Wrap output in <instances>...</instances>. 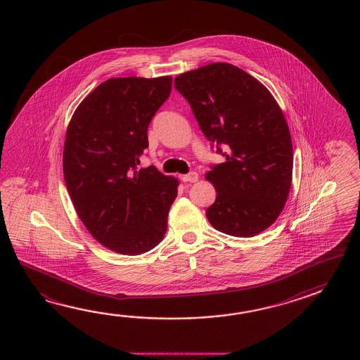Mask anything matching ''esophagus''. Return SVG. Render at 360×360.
<instances>
[{
    "label": "esophagus",
    "mask_w": 360,
    "mask_h": 360,
    "mask_svg": "<svg viewBox=\"0 0 360 360\" xmlns=\"http://www.w3.org/2000/svg\"><path fill=\"white\" fill-rule=\"evenodd\" d=\"M181 180H183L184 183H195L198 180V174L193 171V172H189L186 175H183Z\"/></svg>",
    "instance_id": "34e87169"
}]
</instances>
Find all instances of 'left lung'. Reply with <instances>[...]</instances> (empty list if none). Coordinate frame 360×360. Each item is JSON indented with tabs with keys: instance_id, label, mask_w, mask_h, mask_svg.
Returning a JSON list of instances; mask_svg holds the SVG:
<instances>
[{
	"instance_id": "1",
	"label": "left lung",
	"mask_w": 360,
	"mask_h": 360,
	"mask_svg": "<svg viewBox=\"0 0 360 360\" xmlns=\"http://www.w3.org/2000/svg\"><path fill=\"white\" fill-rule=\"evenodd\" d=\"M175 89L211 146L225 157L206 174L216 200L206 210L214 229L253 237L282 212L292 183L291 134L268 89L243 69L212 63L175 78ZM224 152H221V149Z\"/></svg>"
}]
</instances>
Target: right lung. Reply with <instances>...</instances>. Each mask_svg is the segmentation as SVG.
I'll use <instances>...</instances> for the list:
<instances>
[{
    "instance_id": "add662e5",
    "label": "right lung",
    "mask_w": 360,
    "mask_h": 360,
    "mask_svg": "<svg viewBox=\"0 0 360 360\" xmlns=\"http://www.w3.org/2000/svg\"><path fill=\"white\" fill-rule=\"evenodd\" d=\"M172 78L124 77L100 84L69 122L63 172L86 229L122 255L161 242L179 181L154 166L138 169L148 126L169 99Z\"/></svg>"
}]
</instances>
